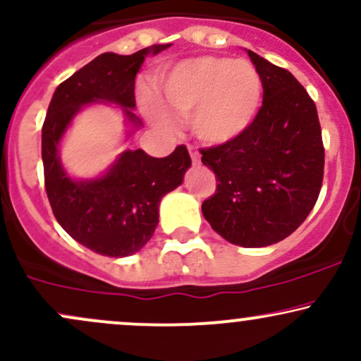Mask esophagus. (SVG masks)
<instances>
[{
    "label": "esophagus",
    "mask_w": 361,
    "mask_h": 361,
    "mask_svg": "<svg viewBox=\"0 0 361 361\" xmlns=\"http://www.w3.org/2000/svg\"><path fill=\"white\" fill-rule=\"evenodd\" d=\"M188 151H190V156H192L193 164H198V163H200V154H198L197 149H195L193 146H188Z\"/></svg>",
    "instance_id": "34e87169"
}]
</instances>
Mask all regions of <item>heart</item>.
<instances>
[{
	"label": "heart",
	"instance_id": "b5f03b06",
	"mask_svg": "<svg viewBox=\"0 0 361 361\" xmlns=\"http://www.w3.org/2000/svg\"><path fill=\"white\" fill-rule=\"evenodd\" d=\"M159 90L168 109L192 114V128L207 144L238 139L258 114L261 78L247 61L202 56L176 64L161 78ZM152 117L168 123V115L152 97H146Z\"/></svg>",
	"mask_w": 361,
	"mask_h": 361
}]
</instances>
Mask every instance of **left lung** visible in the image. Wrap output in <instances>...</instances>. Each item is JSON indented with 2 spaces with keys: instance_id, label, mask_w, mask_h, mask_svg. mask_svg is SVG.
Instances as JSON below:
<instances>
[{
  "instance_id": "left-lung-1",
  "label": "left lung",
  "mask_w": 361,
  "mask_h": 361,
  "mask_svg": "<svg viewBox=\"0 0 361 361\" xmlns=\"http://www.w3.org/2000/svg\"><path fill=\"white\" fill-rule=\"evenodd\" d=\"M261 78L263 103L238 139L200 149L217 188L202 214L226 241L270 246L290 235L316 205L324 146L316 103L287 69L247 51Z\"/></svg>"
}]
</instances>
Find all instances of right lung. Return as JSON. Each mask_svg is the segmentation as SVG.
I'll return each mask as SVG.
<instances>
[{
    "mask_svg": "<svg viewBox=\"0 0 361 361\" xmlns=\"http://www.w3.org/2000/svg\"><path fill=\"white\" fill-rule=\"evenodd\" d=\"M152 45L130 56L105 52L71 78L62 81L49 105L42 126L44 181L57 222L88 250L111 258L137 252L154 234L159 202L183 181L192 164L185 146L166 157H152L142 149L126 151L105 176L74 181L61 166L57 147L66 127L82 105L105 100L123 106L132 122L135 106V74Z\"/></svg>",
    "mask_w": 361,
    "mask_h": 361,
    "instance_id": "obj_1",
    "label": "right lung"
}]
</instances>
